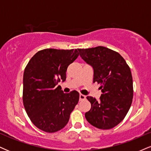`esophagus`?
Returning a JSON list of instances; mask_svg holds the SVG:
<instances>
[{
  "label": "esophagus",
  "instance_id": "esophagus-1",
  "mask_svg": "<svg viewBox=\"0 0 151 151\" xmlns=\"http://www.w3.org/2000/svg\"><path fill=\"white\" fill-rule=\"evenodd\" d=\"M85 99H86V96L84 95H83V94H79V100H80V101L85 100Z\"/></svg>",
  "mask_w": 151,
  "mask_h": 151
}]
</instances>
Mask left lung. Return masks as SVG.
<instances>
[{
	"label": "left lung",
	"mask_w": 151,
	"mask_h": 151,
	"mask_svg": "<svg viewBox=\"0 0 151 151\" xmlns=\"http://www.w3.org/2000/svg\"><path fill=\"white\" fill-rule=\"evenodd\" d=\"M79 55L93 70V83H101L100 101L88 96L91 104L85 113L86 120L95 127L110 129L123 120L133 99L132 72L126 61L117 52L98 46L78 49Z\"/></svg>",
	"instance_id": "left-lung-1"
}]
</instances>
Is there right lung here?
Returning <instances> with one entry per match:
<instances>
[{"mask_svg":"<svg viewBox=\"0 0 151 151\" xmlns=\"http://www.w3.org/2000/svg\"><path fill=\"white\" fill-rule=\"evenodd\" d=\"M79 56L77 49L47 48L31 58L23 75V103L31 121L39 129L52 133L64 128L78 103L79 93H64L59 81L66 79L69 65Z\"/></svg>","mask_w":151,"mask_h":151,"instance_id":"add662e5","label":"right lung"}]
</instances>
